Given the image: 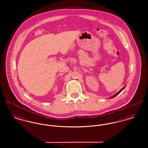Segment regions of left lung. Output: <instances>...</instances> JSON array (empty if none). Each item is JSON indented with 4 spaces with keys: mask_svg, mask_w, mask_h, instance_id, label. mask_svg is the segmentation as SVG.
Instances as JSON below:
<instances>
[{
    "mask_svg": "<svg viewBox=\"0 0 148 148\" xmlns=\"http://www.w3.org/2000/svg\"><path fill=\"white\" fill-rule=\"evenodd\" d=\"M124 88H125V87H124V88H123V89H121V90H120L119 92H117V93H116V94H115V95H114V96H113V97H112V98H114V97H116V95H118V94H119L120 92H121V91H122V90H123V89H124Z\"/></svg>",
    "mask_w": 148,
    "mask_h": 148,
    "instance_id": "8db88e82",
    "label": "left lung"
}]
</instances>
